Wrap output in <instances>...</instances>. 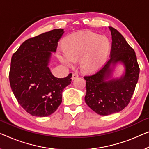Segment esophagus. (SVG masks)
I'll list each match as a JSON object with an SVG mask.
<instances>
[{"mask_svg":"<svg viewBox=\"0 0 149 149\" xmlns=\"http://www.w3.org/2000/svg\"><path fill=\"white\" fill-rule=\"evenodd\" d=\"M79 77V75L77 74V73H74V74H73V75H72V80H74V79L77 78V77Z\"/></svg>","mask_w":149,"mask_h":149,"instance_id":"obj_1","label":"esophagus"}]
</instances>
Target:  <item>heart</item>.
I'll use <instances>...</instances> for the list:
<instances>
[{
	"mask_svg": "<svg viewBox=\"0 0 149 149\" xmlns=\"http://www.w3.org/2000/svg\"><path fill=\"white\" fill-rule=\"evenodd\" d=\"M110 49L109 39L91 31H82L71 35L65 41V50L61 49L59 59L67 65L80 59V67L86 72L100 68L107 59Z\"/></svg>",
	"mask_w": 149,
	"mask_h": 149,
	"instance_id": "obj_1",
	"label": "heart"
}]
</instances>
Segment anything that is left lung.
Returning <instances> with one entry per match:
<instances>
[{
	"instance_id": "left-lung-1",
	"label": "left lung",
	"mask_w": 149,
	"mask_h": 149,
	"mask_svg": "<svg viewBox=\"0 0 149 149\" xmlns=\"http://www.w3.org/2000/svg\"><path fill=\"white\" fill-rule=\"evenodd\" d=\"M112 35L110 58L86 80L85 102L97 114L107 116L123 110L131 99L139 80L140 69L133 49L116 29L108 26ZM118 64L123 65L120 77L113 75Z\"/></svg>"
}]
</instances>
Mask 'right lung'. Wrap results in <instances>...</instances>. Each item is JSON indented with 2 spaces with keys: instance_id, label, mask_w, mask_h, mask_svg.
I'll return each mask as SVG.
<instances>
[{
  "instance_id": "right-lung-1",
  "label": "right lung",
  "mask_w": 149,
  "mask_h": 149,
  "mask_svg": "<svg viewBox=\"0 0 149 149\" xmlns=\"http://www.w3.org/2000/svg\"><path fill=\"white\" fill-rule=\"evenodd\" d=\"M63 33V29H53L26 40L11 58V89L18 102L32 116L53 114L61 103L63 89L72 81V74L58 78L49 67Z\"/></svg>"
}]
</instances>
